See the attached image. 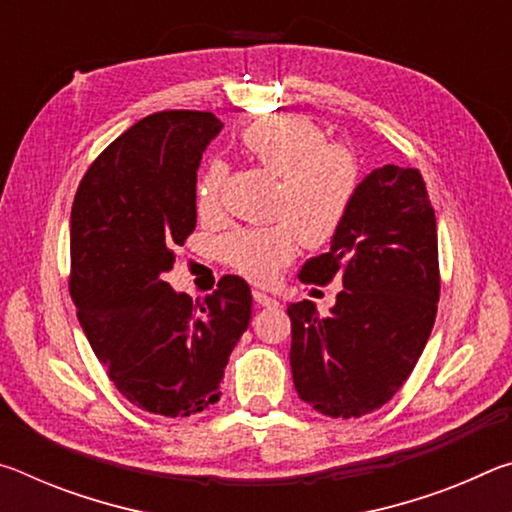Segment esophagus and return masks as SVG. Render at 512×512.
I'll return each mask as SVG.
<instances>
[{
	"label": "esophagus",
	"mask_w": 512,
	"mask_h": 512,
	"mask_svg": "<svg viewBox=\"0 0 512 512\" xmlns=\"http://www.w3.org/2000/svg\"><path fill=\"white\" fill-rule=\"evenodd\" d=\"M253 298L259 307H280V302H277L273 296H268L264 291H255Z\"/></svg>",
	"instance_id": "esophagus-1"
}]
</instances>
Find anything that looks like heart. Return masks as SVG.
I'll use <instances>...</instances> for the list:
<instances>
[{"label":"heart","mask_w":512,"mask_h":512,"mask_svg":"<svg viewBox=\"0 0 512 512\" xmlns=\"http://www.w3.org/2000/svg\"><path fill=\"white\" fill-rule=\"evenodd\" d=\"M239 149L250 162L277 176L271 228H241L223 241L228 264L253 282L273 280L296 250V235L307 246H325L348 221L361 189V169L350 149L327 142L314 119L280 115L255 119L239 133ZM228 167L207 162L196 185L201 214L219 210Z\"/></svg>","instance_id":"1"}]
</instances>
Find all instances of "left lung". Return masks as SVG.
Returning a JSON list of instances; mask_svg holds the SVG:
<instances>
[{
  "label": "left lung",
  "mask_w": 512,
  "mask_h": 512,
  "mask_svg": "<svg viewBox=\"0 0 512 512\" xmlns=\"http://www.w3.org/2000/svg\"><path fill=\"white\" fill-rule=\"evenodd\" d=\"M298 277L343 282L329 316L309 300L287 309L300 400L345 420L384 406L413 372L438 311L436 214L422 173L372 171L329 253L307 259Z\"/></svg>",
  "instance_id": "1"
}]
</instances>
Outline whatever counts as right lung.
<instances>
[{"instance_id":"obj_1","label":"right lung","mask_w":512,"mask_h":512,"mask_svg":"<svg viewBox=\"0 0 512 512\" xmlns=\"http://www.w3.org/2000/svg\"><path fill=\"white\" fill-rule=\"evenodd\" d=\"M221 121L162 110L137 121L85 171L69 228V296L97 359L137 409L187 418L219 402L253 296L223 275L203 300L164 273L196 228V169Z\"/></svg>"}]
</instances>
